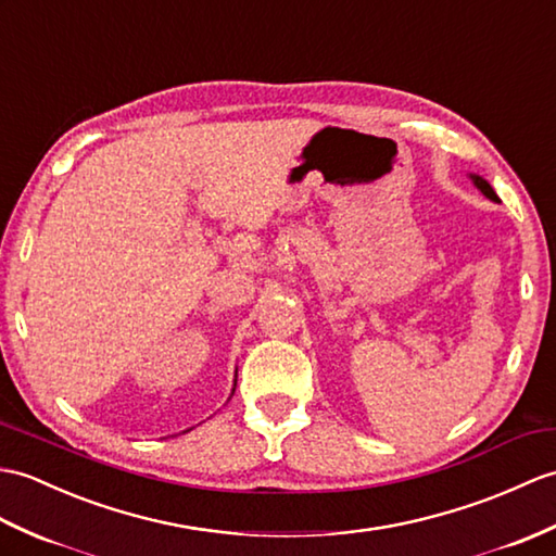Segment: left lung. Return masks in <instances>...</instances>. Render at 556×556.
<instances>
[{
	"mask_svg": "<svg viewBox=\"0 0 556 556\" xmlns=\"http://www.w3.org/2000/svg\"><path fill=\"white\" fill-rule=\"evenodd\" d=\"M473 185L479 187V189L485 193V197H488L490 201H500V199H497V193L493 191V187H490L483 177H476V175H473Z\"/></svg>",
	"mask_w": 556,
	"mask_h": 556,
	"instance_id": "8db88e82",
	"label": "left lung"
}]
</instances>
